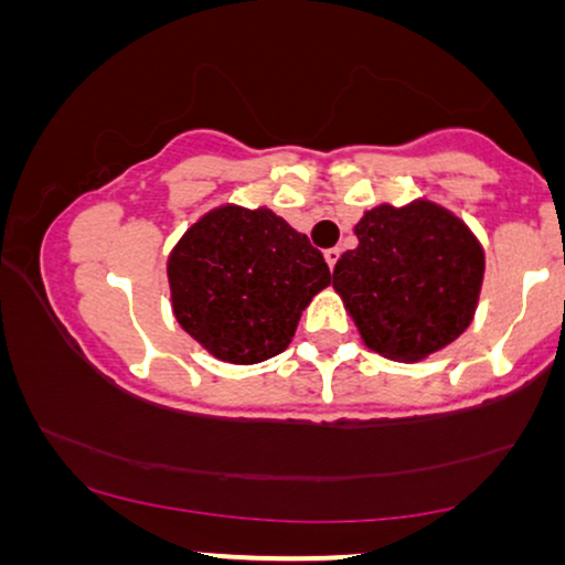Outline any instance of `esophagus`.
Instances as JSON below:
<instances>
[{
	"label": "esophagus",
	"instance_id": "34e87169",
	"mask_svg": "<svg viewBox=\"0 0 565 565\" xmlns=\"http://www.w3.org/2000/svg\"><path fill=\"white\" fill-rule=\"evenodd\" d=\"M338 258H340V248H328V250H324V260H328L330 271H332V268H335Z\"/></svg>",
	"mask_w": 565,
	"mask_h": 565
}]
</instances>
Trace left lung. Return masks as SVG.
Listing matches in <instances>:
<instances>
[{"label":"left lung","instance_id":"1","mask_svg":"<svg viewBox=\"0 0 565 565\" xmlns=\"http://www.w3.org/2000/svg\"><path fill=\"white\" fill-rule=\"evenodd\" d=\"M332 286L363 343L392 361H423L450 345L473 320L483 248L463 220L417 200L379 204L355 225Z\"/></svg>","mask_w":565,"mask_h":565}]
</instances>
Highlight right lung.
I'll list each match as a JSON object with an SVG mask.
<instances>
[{
	"label": "right lung",
	"instance_id": "add662e5",
	"mask_svg": "<svg viewBox=\"0 0 565 565\" xmlns=\"http://www.w3.org/2000/svg\"><path fill=\"white\" fill-rule=\"evenodd\" d=\"M181 328L227 363H260L291 343L301 309L330 284L309 237L266 206L222 204L181 235L169 256Z\"/></svg>",
	"mask_w": 565,
	"mask_h": 565
}]
</instances>
